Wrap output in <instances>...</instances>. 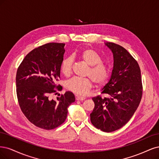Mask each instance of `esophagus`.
I'll list each match as a JSON object with an SVG mask.
<instances>
[{
	"instance_id": "obj_1",
	"label": "esophagus",
	"mask_w": 159,
	"mask_h": 159,
	"mask_svg": "<svg viewBox=\"0 0 159 159\" xmlns=\"http://www.w3.org/2000/svg\"><path fill=\"white\" fill-rule=\"evenodd\" d=\"M85 97L84 96H76V100H80V101H82V100H85Z\"/></svg>"
}]
</instances>
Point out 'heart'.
I'll use <instances>...</instances> for the list:
<instances>
[{
	"label": "heart",
	"mask_w": 159,
	"mask_h": 159,
	"mask_svg": "<svg viewBox=\"0 0 159 159\" xmlns=\"http://www.w3.org/2000/svg\"><path fill=\"white\" fill-rule=\"evenodd\" d=\"M80 59L89 66L86 76L90 78H73L66 82V88L76 95L85 96L89 93L93 86L100 87L106 84L110 77V71L108 66L102 62L100 54L91 48L80 50L78 53ZM72 70V60L69 57L63 59L61 63V71L65 76H69Z\"/></svg>",
	"instance_id": "heart-1"
}]
</instances>
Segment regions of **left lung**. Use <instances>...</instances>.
<instances>
[{
	"instance_id": "8db88e82",
	"label": "left lung",
	"mask_w": 159,
	"mask_h": 159,
	"mask_svg": "<svg viewBox=\"0 0 159 159\" xmlns=\"http://www.w3.org/2000/svg\"><path fill=\"white\" fill-rule=\"evenodd\" d=\"M114 56L110 79L102 90L108 98H93L94 108L90 114L93 125L104 132L120 129L129 121L139 105L143 94L141 70L137 61L122 46L106 42Z\"/></svg>"
}]
</instances>
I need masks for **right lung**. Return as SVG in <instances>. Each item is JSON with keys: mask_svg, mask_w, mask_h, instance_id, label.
<instances>
[{"mask_svg": "<svg viewBox=\"0 0 159 159\" xmlns=\"http://www.w3.org/2000/svg\"><path fill=\"white\" fill-rule=\"evenodd\" d=\"M65 43H48L35 48L18 66L16 83L18 101L26 118L42 129L61 125L67 116L68 107L75 100L70 91L51 100L49 96L62 90L57 82L65 52Z\"/></svg>", "mask_w": 159, "mask_h": 159, "instance_id": "obj_1", "label": "right lung"}]
</instances>
